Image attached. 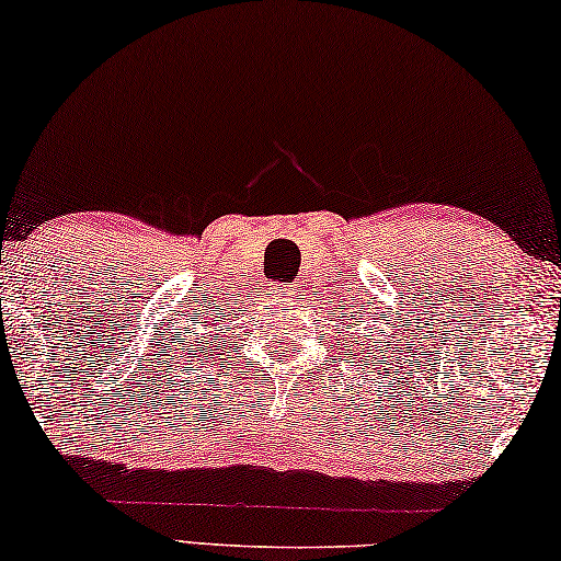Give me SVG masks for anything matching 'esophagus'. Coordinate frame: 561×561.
I'll use <instances>...</instances> for the list:
<instances>
[{
  "instance_id": "34e87169",
  "label": "esophagus",
  "mask_w": 561,
  "mask_h": 561,
  "mask_svg": "<svg viewBox=\"0 0 561 561\" xmlns=\"http://www.w3.org/2000/svg\"><path fill=\"white\" fill-rule=\"evenodd\" d=\"M293 293H296V288H293V286H280V288H275V296H283V298L293 296Z\"/></svg>"
}]
</instances>
